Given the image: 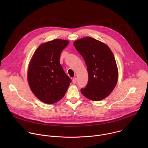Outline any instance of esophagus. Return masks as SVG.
<instances>
[{
	"label": "esophagus",
	"instance_id": "34e87169",
	"mask_svg": "<svg viewBox=\"0 0 148 148\" xmlns=\"http://www.w3.org/2000/svg\"><path fill=\"white\" fill-rule=\"evenodd\" d=\"M73 82L74 83V84H75L76 82H77V78H75V77H74V78H73Z\"/></svg>",
	"mask_w": 148,
	"mask_h": 148
}]
</instances>
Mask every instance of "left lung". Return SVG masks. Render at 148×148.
I'll return each mask as SVG.
<instances>
[{
    "mask_svg": "<svg viewBox=\"0 0 148 148\" xmlns=\"http://www.w3.org/2000/svg\"><path fill=\"white\" fill-rule=\"evenodd\" d=\"M74 46L82 56L87 67L88 82L81 88L83 95L92 101L107 97L117 83L118 71L114 56L109 47L90 37L74 42Z\"/></svg>",
    "mask_w": 148,
    "mask_h": 148,
    "instance_id": "8db88e82",
    "label": "left lung"
}]
</instances>
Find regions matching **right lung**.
Wrapping results in <instances>:
<instances>
[{
  "label": "right lung",
  "instance_id": "add662e5",
  "mask_svg": "<svg viewBox=\"0 0 148 148\" xmlns=\"http://www.w3.org/2000/svg\"><path fill=\"white\" fill-rule=\"evenodd\" d=\"M69 43L68 40L54 39L41 44L29 63V85L34 95L45 103L60 101L71 82L60 63L61 53Z\"/></svg>",
  "mask_w": 148,
  "mask_h": 148
}]
</instances>
